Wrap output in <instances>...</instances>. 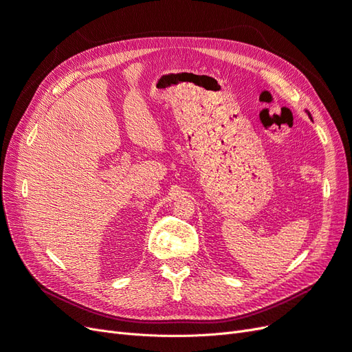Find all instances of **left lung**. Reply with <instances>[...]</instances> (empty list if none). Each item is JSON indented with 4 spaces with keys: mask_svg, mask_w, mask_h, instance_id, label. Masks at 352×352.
<instances>
[{
    "mask_svg": "<svg viewBox=\"0 0 352 352\" xmlns=\"http://www.w3.org/2000/svg\"><path fill=\"white\" fill-rule=\"evenodd\" d=\"M307 112V116H309V118H311L312 120V116H311V112H309V111H306Z\"/></svg>",
    "mask_w": 352,
    "mask_h": 352,
    "instance_id": "left-lung-1",
    "label": "left lung"
}]
</instances>
